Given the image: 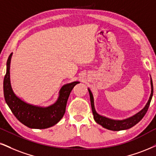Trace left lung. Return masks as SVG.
<instances>
[{
  "instance_id": "1",
  "label": "left lung",
  "mask_w": 156,
  "mask_h": 156,
  "mask_svg": "<svg viewBox=\"0 0 156 156\" xmlns=\"http://www.w3.org/2000/svg\"><path fill=\"white\" fill-rule=\"evenodd\" d=\"M151 93L150 95L149 100L147 103H146L145 106L142 109L140 112L136 113L133 116L129 117V118L124 119V120H114V119H111L109 118H107L105 116H103L100 115L99 113H97L95 108V105H94V98L92 93L91 90L90 88H88V91H89L90 98V103H91L92 111H93V113L94 116V119L98 124L101 125L103 127H104L107 129L112 130V131H121V130H125L130 129L134 125H136L138 122L141 121V119L143 118L144 116L145 115L146 112H147V109H148L150 103L152 100V97L153 95V81L151 77Z\"/></svg>"
}]
</instances>
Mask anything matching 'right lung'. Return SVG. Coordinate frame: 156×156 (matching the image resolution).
Segmentation results:
<instances>
[{
  "mask_svg": "<svg viewBox=\"0 0 156 156\" xmlns=\"http://www.w3.org/2000/svg\"><path fill=\"white\" fill-rule=\"evenodd\" d=\"M12 55L11 53L7 60L6 73L3 80V93L9 108L19 122L29 128L40 129L54 126L63 118L69 95L74 86L80 82L64 84L59 91L56 102L49 106L30 104L18 97L11 87L10 66Z\"/></svg>",
  "mask_w": 156,
  "mask_h": 156,
  "instance_id": "obj_1",
  "label": "right lung"
}]
</instances>
